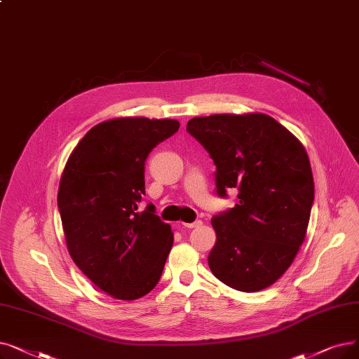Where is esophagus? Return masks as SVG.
Returning <instances> with one entry per match:
<instances>
[{
    "mask_svg": "<svg viewBox=\"0 0 359 359\" xmlns=\"http://www.w3.org/2000/svg\"><path fill=\"white\" fill-rule=\"evenodd\" d=\"M202 224V222L201 220H196V222H194V223H182L180 226L182 227H188V229H194V227H199Z\"/></svg>",
    "mask_w": 359,
    "mask_h": 359,
    "instance_id": "1",
    "label": "esophagus"
}]
</instances>
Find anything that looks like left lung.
I'll use <instances>...</instances> for the list:
<instances>
[{"instance_id":"8db88e82","label":"left lung","mask_w":359,"mask_h":359,"mask_svg":"<svg viewBox=\"0 0 359 359\" xmlns=\"http://www.w3.org/2000/svg\"><path fill=\"white\" fill-rule=\"evenodd\" d=\"M186 130L215 164L217 195L227 198L229 189H238L235 207L211 220L212 274L241 292L271 286L298 254L314 204L305 148L261 113L195 117Z\"/></svg>"}]
</instances>
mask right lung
Listing matches in <instances>:
<instances>
[{"instance_id":"obj_1","label":"right lung","mask_w":359,"mask_h":359,"mask_svg":"<svg viewBox=\"0 0 359 359\" xmlns=\"http://www.w3.org/2000/svg\"><path fill=\"white\" fill-rule=\"evenodd\" d=\"M179 121L147 117L97 124L77 144L58 188V211L74 264L101 290L132 301L157 286L173 245L170 224L148 204L149 152L179 130Z\"/></svg>"}]
</instances>
